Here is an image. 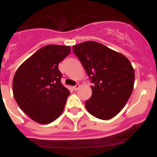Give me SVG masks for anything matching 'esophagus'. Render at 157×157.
Segmentation results:
<instances>
[{"label": "esophagus", "mask_w": 157, "mask_h": 157, "mask_svg": "<svg viewBox=\"0 0 157 157\" xmlns=\"http://www.w3.org/2000/svg\"><path fill=\"white\" fill-rule=\"evenodd\" d=\"M79 87H80L79 84H77V85H75V86H73V89H74L75 90H78L79 89Z\"/></svg>", "instance_id": "34e87169"}]
</instances>
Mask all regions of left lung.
Instances as JSON below:
<instances>
[{"instance_id": "8db88e82", "label": "left lung", "mask_w": 157, "mask_h": 157, "mask_svg": "<svg viewBox=\"0 0 157 157\" xmlns=\"http://www.w3.org/2000/svg\"><path fill=\"white\" fill-rule=\"evenodd\" d=\"M91 79L92 96L85 106L100 120H110L124 108L134 89V71L130 60L99 42L85 41L73 46Z\"/></svg>"}]
</instances>
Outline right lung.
Returning <instances> with one entry per match:
<instances>
[{
    "instance_id": "1",
    "label": "right lung",
    "mask_w": 157,
    "mask_h": 157,
    "mask_svg": "<svg viewBox=\"0 0 157 157\" xmlns=\"http://www.w3.org/2000/svg\"><path fill=\"white\" fill-rule=\"evenodd\" d=\"M70 52V46L45 45L26 59L14 75V98L37 123H52L64 109L70 91L62 85L58 65Z\"/></svg>"
}]
</instances>
